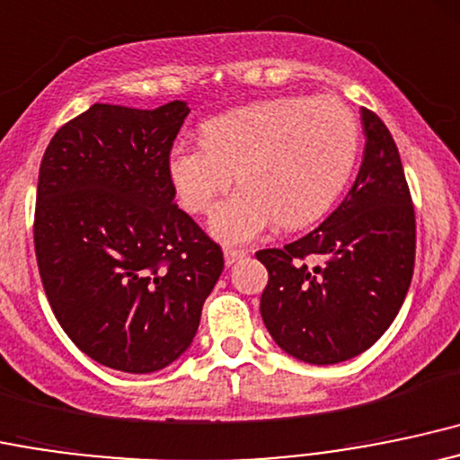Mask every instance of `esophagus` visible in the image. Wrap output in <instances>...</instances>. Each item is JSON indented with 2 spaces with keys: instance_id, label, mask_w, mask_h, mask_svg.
Returning a JSON list of instances; mask_svg holds the SVG:
<instances>
[{
  "instance_id": "1",
  "label": "esophagus",
  "mask_w": 460,
  "mask_h": 460,
  "mask_svg": "<svg viewBox=\"0 0 460 460\" xmlns=\"http://www.w3.org/2000/svg\"><path fill=\"white\" fill-rule=\"evenodd\" d=\"M247 256V252L245 250H226L224 252V258H226V265L228 267H232L234 265V262H239V261H243V258Z\"/></svg>"
}]
</instances>
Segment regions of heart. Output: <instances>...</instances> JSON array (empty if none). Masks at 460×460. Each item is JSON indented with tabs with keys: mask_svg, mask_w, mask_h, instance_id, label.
Returning a JSON list of instances; mask_svg holds the SVG:
<instances>
[{
	"mask_svg": "<svg viewBox=\"0 0 460 460\" xmlns=\"http://www.w3.org/2000/svg\"><path fill=\"white\" fill-rule=\"evenodd\" d=\"M358 156V123L337 97H273L217 115L202 141L169 152L180 204L206 215L239 172L243 187L217 206L210 232L250 243L271 226L302 228L337 202Z\"/></svg>",
	"mask_w": 460,
	"mask_h": 460,
	"instance_id": "obj_1",
	"label": "heart"
}]
</instances>
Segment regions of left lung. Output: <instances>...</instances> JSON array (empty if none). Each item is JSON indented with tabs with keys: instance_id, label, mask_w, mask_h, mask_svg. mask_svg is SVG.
I'll list each match as a JSON object with an SVG mask.
<instances>
[{
	"instance_id": "1",
	"label": "left lung",
	"mask_w": 460,
	"mask_h": 460,
	"mask_svg": "<svg viewBox=\"0 0 460 460\" xmlns=\"http://www.w3.org/2000/svg\"><path fill=\"white\" fill-rule=\"evenodd\" d=\"M365 152L352 189L319 228L261 250V314L273 341L311 365L371 348L394 323L415 267V208L394 137L360 111Z\"/></svg>"
}]
</instances>
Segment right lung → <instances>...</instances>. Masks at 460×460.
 Masks as SVG:
<instances>
[{
    "label": "right lung",
    "instance_id": "add662e5",
    "mask_svg": "<svg viewBox=\"0 0 460 460\" xmlns=\"http://www.w3.org/2000/svg\"><path fill=\"white\" fill-rule=\"evenodd\" d=\"M184 102L93 104L43 154L34 250L66 337L93 360L152 374L180 358L224 271L221 247L173 204L169 152Z\"/></svg>",
    "mask_w": 460,
    "mask_h": 460
}]
</instances>
